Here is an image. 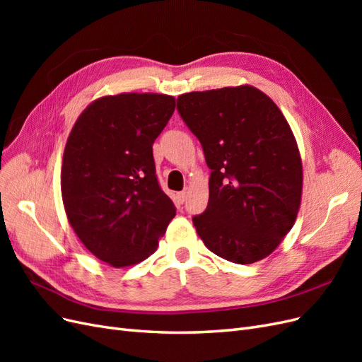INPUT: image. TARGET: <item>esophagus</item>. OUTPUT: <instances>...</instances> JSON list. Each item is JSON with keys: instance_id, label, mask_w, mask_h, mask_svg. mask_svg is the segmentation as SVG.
I'll return each mask as SVG.
<instances>
[{"instance_id": "34e87169", "label": "esophagus", "mask_w": 362, "mask_h": 362, "mask_svg": "<svg viewBox=\"0 0 362 362\" xmlns=\"http://www.w3.org/2000/svg\"><path fill=\"white\" fill-rule=\"evenodd\" d=\"M177 198H178V202H180V204H184L185 198H187V190H182V192H180V193L177 194Z\"/></svg>"}]
</instances>
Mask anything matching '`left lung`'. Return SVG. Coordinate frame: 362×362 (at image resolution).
<instances>
[{"label": "left lung", "instance_id": "obj_1", "mask_svg": "<svg viewBox=\"0 0 362 362\" xmlns=\"http://www.w3.org/2000/svg\"><path fill=\"white\" fill-rule=\"evenodd\" d=\"M177 108L211 169L196 233L235 264L269 257L293 228L302 198V160L287 119L249 84L184 93Z\"/></svg>", "mask_w": 362, "mask_h": 362}]
</instances>
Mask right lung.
<instances>
[{
	"label": "right lung",
	"mask_w": 362,
	"mask_h": 362,
	"mask_svg": "<svg viewBox=\"0 0 362 362\" xmlns=\"http://www.w3.org/2000/svg\"><path fill=\"white\" fill-rule=\"evenodd\" d=\"M173 110L169 95H108L87 105L71 129L62 166L64 211L81 243L113 267L154 254L177 213L152 156Z\"/></svg>",
	"instance_id": "obj_1"
}]
</instances>
